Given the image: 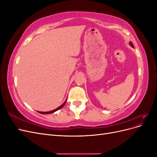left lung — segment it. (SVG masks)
Instances as JSON below:
<instances>
[{
    "instance_id": "8db88e82",
    "label": "left lung",
    "mask_w": 157,
    "mask_h": 157,
    "mask_svg": "<svg viewBox=\"0 0 157 157\" xmlns=\"http://www.w3.org/2000/svg\"><path fill=\"white\" fill-rule=\"evenodd\" d=\"M130 46L132 47V48H134V45H133V44H132V42H130Z\"/></svg>"
}]
</instances>
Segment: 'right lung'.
Listing matches in <instances>:
<instances>
[{
    "mask_svg": "<svg viewBox=\"0 0 157 157\" xmlns=\"http://www.w3.org/2000/svg\"><path fill=\"white\" fill-rule=\"evenodd\" d=\"M66 101H67V99H66L65 100V101L62 104V105H61V106H59V107H58V108H56V109H54V110H52V111H48V112H41V111H38L39 112V113H40V114H50V113H54V112H56V111H57L58 110H59V109H60L61 108H62L64 105H65V103H66Z\"/></svg>",
    "mask_w": 157,
    "mask_h": 157,
    "instance_id": "right-lung-1",
    "label": "right lung"
}]
</instances>
